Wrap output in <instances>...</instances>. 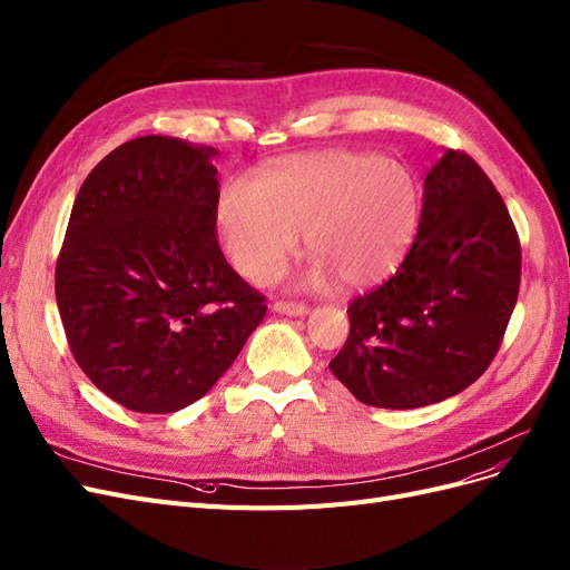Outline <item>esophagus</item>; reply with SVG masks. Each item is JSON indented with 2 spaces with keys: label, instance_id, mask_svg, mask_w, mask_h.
<instances>
[{
  "label": "esophagus",
  "instance_id": "obj_1",
  "mask_svg": "<svg viewBox=\"0 0 570 570\" xmlns=\"http://www.w3.org/2000/svg\"><path fill=\"white\" fill-rule=\"evenodd\" d=\"M274 312H279V315H288V317H303L307 307L305 303H298V301H277L272 305Z\"/></svg>",
  "mask_w": 570,
  "mask_h": 570
}]
</instances>
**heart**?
I'll use <instances>...</instances> for the list:
<instances>
[{"label":"heart","mask_w":570,"mask_h":570,"mask_svg":"<svg viewBox=\"0 0 570 570\" xmlns=\"http://www.w3.org/2000/svg\"><path fill=\"white\" fill-rule=\"evenodd\" d=\"M424 191L405 163L374 151L326 149L269 163L258 179H229L217 229L242 277L269 284L301 246L315 255L305 284L347 288L389 279L410 253Z\"/></svg>","instance_id":"obj_1"}]
</instances>
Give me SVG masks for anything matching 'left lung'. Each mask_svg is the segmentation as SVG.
Here are the masks:
<instances>
[{"mask_svg": "<svg viewBox=\"0 0 570 570\" xmlns=\"http://www.w3.org/2000/svg\"><path fill=\"white\" fill-rule=\"evenodd\" d=\"M519 284L521 242L502 196L479 163L448 149L424 179L410 253L347 305L351 334L328 370L383 410L462 393L498 355Z\"/></svg>", "mask_w": 570, "mask_h": 570, "instance_id": "obj_1", "label": "left lung"}]
</instances>
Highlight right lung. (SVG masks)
<instances>
[{
    "instance_id": "1",
    "label": "right lung",
    "mask_w": 570,
    "mask_h": 570,
    "mask_svg": "<svg viewBox=\"0 0 570 570\" xmlns=\"http://www.w3.org/2000/svg\"><path fill=\"white\" fill-rule=\"evenodd\" d=\"M210 146L137 137L87 175L57 261L70 353L141 414L204 397L265 317L263 293L219 250Z\"/></svg>"
}]
</instances>
